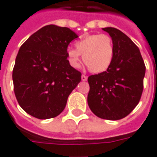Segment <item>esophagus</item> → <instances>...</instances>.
<instances>
[{"instance_id":"34e87169","label":"esophagus","mask_w":157,"mask_h":157,"mask_svg":"<svg viewBox=\"0 0 157 157\" xmlns=\"http://www.w3.org/2000/svg\"><path fill=\"white\" fill-rule=\"evenodd\" d=\"M82 81H83V82H86V81H87V76L85 75H82Z\"/></svg>"}]
</instances>
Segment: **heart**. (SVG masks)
Here are the masks:
<instances>
[{
  "label": "heart",
  "mask_w": 157,
  "mask_h": 157,
  "mask_svg": "<svg viewBox=\"0 0 157 157\" xmlns=\"http://www.w3.org/2000/svg\"><path fill=\"white\" fill-rule=\"evenodd\" d=\"M75 49L67 51L70 66L77 69L82 60L91 72L101 73L111 67L114 58V42L105 34H90L82 37L75 43Z\"/></svg>",
  "instance_id": "1"
}]
</instances>
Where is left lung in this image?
<instances>
[{"label":"left lung","instance_id":"left-lung-1","mask_svg":"<svg viewBox=\"0 0 157 157\" xmlns=\"http://www.w3.org/2000/svg\"><path fill=\"white\" fill-rule=\"evenodd\" d=\"M102 30L114 42V58L105 71L88 77V105L101 119L120 120L139 103L146 67L139 48L126 34L114 27Z\"/></svg>","mask_w":157,"mask_h":157}]
</instances>
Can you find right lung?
Returning a JSON list of instances; mask_svg holds the SVG:
<instances>
[{"label":"right lung","mask_w":157,"mask_h":157,"mask_svg":"<svg viewBox=\"0 0 157 157\" xmlns=\"http://www.w3.org/2000/svg\"><path fill=\"white\" fill-rule=\"evenodd\" d=\"M78 36L67 27L47 25L21 46L12 72L14 91L21 107L38 119L57 117L82 80L70 66L67 46Z\"/></svg>","instance_id":"right-lung-1"}]
</instances>
